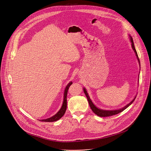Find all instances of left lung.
Returning a JSON list of instances; mask_svg holds the SVG:
<instances>
[{
  "instance_id": "1",
  "label": "left lung",
  "mask_w": 151,
  "mask_h": 151,
  "mask_svg": "<svg viewBox=\"0 0 151 151\" xmlns=\"http://www.w3.org/2000/svg\"><path fill=\"white\" fill-rule=\"evenodd\" d=\"M130 40H131V42H132V48L133 49V50L134 51L135 53H136V55L137 56V60L140 63V60H139V57H138V55H137V51L135 49V47H134V42H133V38L132 37V36H130ZM83 91H84V93L86 96V97H87V99H88V103H89V105L91 107V110L93 111V112L96 114L97 115L100 116V117H106V116H112V115H115L116 114H118L121 112H122L123 111H124L126 108H127V107L130 106V104H132V103L134 101L136 97H134V99L130 103H128L127 105H126L125 107H124L122 109H118V110H115V111H104V110H102V109H100L99 108H97V107H96V106L93 103V102L91 101L90 97L88 96V94L87 92V91H86V90L85 88H83Z\"/></svg>"
}]
</instances>
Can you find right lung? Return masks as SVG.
Instances as JSON below:
<instances>
[{
  "instance_id": "add662e5",
  "label": "right lung",
  "mask_w": 151,
  "mask_h": 151,
  "mask_svg": "<svg viewBox=\"0 0 151 151\" xmlns=\"http://www.w3.org/2000/svg\"><path fill=\"white\" fill-rule=\"evenodd\" d=\"M72 84V82H70L69 83V84L67 85V87H66L65 90H64V100H63V105L61 107L60 110L53 116L49 118L46 119H42L41 121L42 122H54L56 121L58 119H60L65 114V112L67 109V94H68V90L70 87V86Z\"/></svg>"
}]
</instances>
